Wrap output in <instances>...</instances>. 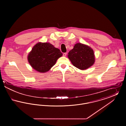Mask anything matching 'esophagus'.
I'll return each mask as SVG.
<instances>
[{
    "instance_id": "1",
    "label": "esophagus",
    "mask_w": 126,
    "mask_h": 126,
    "mask_svg": "<svg viewBox=\"0 0 126 126\" xmlns=\"http://www.w3.org/2000/svg\"><path fill=\"white\" fill-rule=\"evenodd\" d=\"M66 53H64L63 54V56L64 57H66Z\"/></svg>"
}]
</instances>
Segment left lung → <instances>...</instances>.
I'll use <instances>...</instances> for the list:
<instances>
[{"label": "left lung", "mask_w": 126, "mask_h": 126, "mask_svg": "<svg viewBox=\"0 0 126 126\" xmlns=\"http://www.w3.org/2000/svg\"><path fill=\"white\" fill-rule=\"evenodd\" d=\"M68 58L75 67L85 70L93 65L95 62L94 50L89 46L78 43L68 52Z\"/></svg>", "instance_id": "8db88e82"}]
</instances>
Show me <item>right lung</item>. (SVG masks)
<instances>
[{
  "label": "right lung",
  "mask_w": 126,
  "mask_h": 126,
  "mask_svg": "<svg viewBox=\"0 0 126 126\" xmlns=\"http://www.w3.org/2000/svg\"><path fill=\"white\" fill-rule=\"evenodd\" d=\"M63 55L60 50L47 42H39L28 55L31 66L36 71L45 73L54 66L57 60Z\"/></svg>",
  "instance_id": "obj_1"
}]
</instances>
